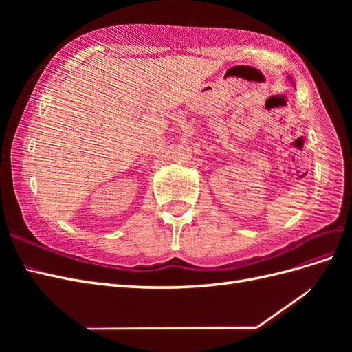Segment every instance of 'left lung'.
I'll use <instances>...</instances> for the list:
<instances>
[{"label":"left lung","instance_id":"8db88e82","mask_svg":"<svg viewBox=\"0 0 352 352\" xmlns=\"http://www.w3.org/2000/svg\"><path fill=\"white\" fill-rule=\"evenodd\" d=\"M287 79H289V80H291V82H292V83H294V80H292V78H291V76H289V74H287Z\"/></svg>","mask_w":352,"mask_h":352}]
</instances>
